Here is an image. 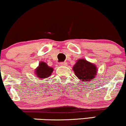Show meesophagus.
<instances>
[{
	"instance_id": "obj_1",
	"label": "esophagus",
	"mask_w": 126,
	"mask_h": 126,
	"mask_svg": "<svg viewBox=\"0 0 126 126\" xmlns=\"http://www.w3.org/2000/svg\"><path fill=\"white\" fill-rule=\"evenodd\" d=\"M59 65L60 66H67V63L65 62H63V63H59Z\"/></svg>"
}]
</instances>
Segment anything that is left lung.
Wrapping results in <instances>:
<instances>
[{"instance_id":"left-lung-1","label":"left lung","mask_w":126,"mask_h":126,"mask_svg":"<svg viewBox=\"0 0 126 126\" xmlns=\"http://www.w3.org/2000/svg\"><path fill=\"white\" fill-rule=\"evenodd\" d=\"M73 70L79 79L85 82H90L94 80L97 73V68L95 64L81 58L77 61Z\"/></svg>"}]
</instances>
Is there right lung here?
<instances>
[{
	"label": "right lung",
	"instance_id": "right-lung-1",
	"mask_svg": "<svg viewBox=\"0 0 126 126\" xmlns=\"http://www.w3.org/2000/svg\"><path fill=\"white\" fill-rule=\"evenodd\" d=\"M53 71V68L48 66L47 63L45 62L41 61L39 63V66L35 69L34 73L38 78L40 80H42L50 77Z\"/></svg>",
	"mask_w": 126,
	"mask_h": 126
}]
</instances>
